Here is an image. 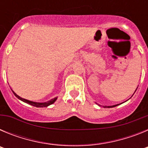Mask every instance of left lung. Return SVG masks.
Instances as JSON below:
<instances>
[{
    "label": "left lung",
    "instance_id": "1",
    "mask_svg": "<svg viewBox=\"0 0 148 148\" xmlns=\"http://www.w3.org/2000/svg\"><path fill=\"white\" fill-rule=\"evenodd\" d=\"M117 105H118V104H116V105H113V106H108V108H113V107H116V106H117Z\"/></svg>",
    "mask_w": 148,
    "mask_h": 148
}]
</instances>
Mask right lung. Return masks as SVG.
<instances>
[{
    "label": "right lung",
    "mask_w": 148,
    "mask_h": 148,
    "mask_svg": "<svg viewBox=\"0 0 148 148\" xmlns=\"http://www.w3.org/2000/svg\"><path fill=\"white\" fill-rule=\"evenodd\" d=\"M13 93H14V95L16 96L18 99H19L20 100H21L22 101H23V102H26L27 103V104H31V105L34 106V107H36V108H45V107H47V106L50 105V104H53V103L55 102L56 101V99H57V98H54V99H51L50 101H47V102H44V103H38V102H34V101H29V100H27V99H23V98L20 97L19 95H17L16 93H15L14 91H12Z\"/></svg>",
    "instance_id": "obj_1"
}]
</instances>
